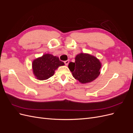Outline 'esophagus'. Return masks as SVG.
Masks as SVG:
<instances>
[{
    "instance_id": "obj_1",
    "label": "esophagus",
    "mask_w": 133,
    "mask_h": 133,
    "mask_svg": "<svg viewBox=\"0 0 133 133\" xmlns=\"http://www.w3.org/2000/svg\"><path fill=\"white\" fill-rule=\"evenodd\" d=\"M69 60H66V61L64 62V63H65V64L66 65H68V64H69Z\"/></svg>"
}]
</instances>
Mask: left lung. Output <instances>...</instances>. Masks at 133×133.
Returning <instances> with one entry per match:
<instances>
[{
    "instance_id": "obj_1",
    "label": "left lung",
    "mask_w": 133,
    "mask_h": 133,
    "mask_svg": "<svg viewBox=\"0 0 133 133\" xmlns=\"http://www.w3.org/2000/svg\"><path fill=\"white\" fill-rule=\"evenodd\" d=\"M101 67L102 64L97 58L83 53L76 55L75 62H70L68 65L73 77L82 84L91 82L97 78Z\"/></svg>"
}]
</instances>
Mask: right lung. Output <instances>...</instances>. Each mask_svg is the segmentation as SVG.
<instances>
[{
    "label": "right lung",
    "mask_w": 133,
    "mask_h": 133,
    "mask_svg": "<svg viewBox=\"0 0 133 133\" xmlns=\"http://www.w3.org/2000/svg\"><path fill=\"white\" fill-rule=\"evenodd\" d=\"M64 65L58 57L45 54L33 60L32 69L35 78L39 80H46L54 74L59 66Z\"/></svg>",
    "instance_id": "add662e5"
}]
</instances>
